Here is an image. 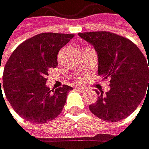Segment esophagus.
<instances>
[{
    "mask_svg": "<svg viewBox=\"0 0 149 149\" xmlns=\"http://www.w3.org/2000/svg\"><path fill=\"white\" fill-rule=\"evenodd\" d=\"M75 88L76 89H78V90H81V91H85L86 90V88H85V87H83V86H75Z\"/></svg>",
    "mask_w": 149,
    "mask_h": 149,
    "instance_id": "esophagus-1",
    "label": "esophagus"
}]
</instances>
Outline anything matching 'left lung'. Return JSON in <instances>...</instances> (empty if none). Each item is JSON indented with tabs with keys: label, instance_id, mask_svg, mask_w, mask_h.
<instances>
[{
	"label": "left lung",
	"instance_id": "1",
	"mask_svg": "<svg viewBox=\"0 0 149 149\" xmlns=\"http://www.w3.org/2000/svg\"><path fill=\"white\" fill-rule=\"evenodd\" d=\"M93 45L99 57L97 73L110 79L111 89L99 92L90 111L102 121L116 123L128 117L149 91V62L130 39L108 31L78 33ZM148 91H146V89Z\"/></svg>",
	"mask_w": 149,
	"mask_h": 149
}]
</instances>
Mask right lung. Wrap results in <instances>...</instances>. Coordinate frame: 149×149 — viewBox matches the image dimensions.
I'll use <instances>...</instances> for the list:
<instances>
[{"label": "right lung", "mask_w": 149, "mask_h": 149, "mask_svg": "<svg viewBox=\"0 0 149 149\" xmlns=\"http://www.w3.org/2000/svg\"><path fill=\"white\" fill-rule=\"evenodd\" d=\"M73 38L74 34H38L22 42L8 59L2 86L7 100L24 120L45 123L62 112L73 87L63 85L49 90L47 75L50 68L58 65L60 49Z\"/></svg>", "instance_id": "right-lung-1"}]
</instances>
